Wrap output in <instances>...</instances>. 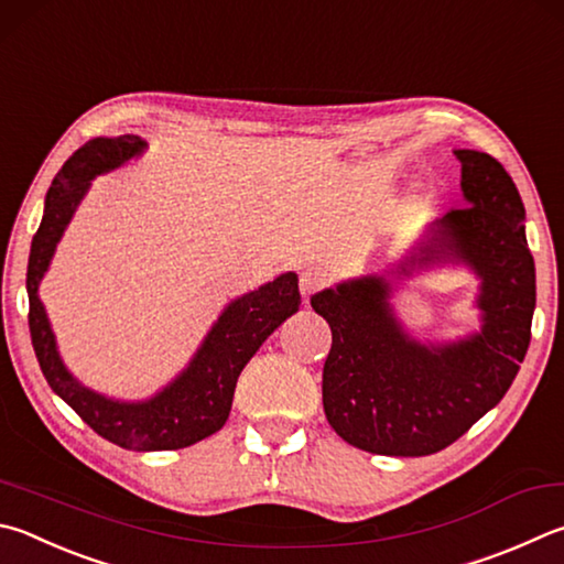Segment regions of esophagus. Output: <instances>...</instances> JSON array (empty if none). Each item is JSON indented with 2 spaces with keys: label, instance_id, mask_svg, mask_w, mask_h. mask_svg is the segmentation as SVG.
<instances>
[{
  "label": "esophagus",
  "instance_id": "1",
  "mask_svg": "<svg viewBox=\"0 0 564 564\" xmlns=\"http://www.w3.org/2000/svg\"><path fill=\"white\" fill-rule=\"evenodd\" d=\"M299 285H301L303 303H308V301H311V295L323 289V285H325V279H323V273H317V271H303V273H301V281H299Z\"/></svg>",
  "mask_w": 564,
  "mask_h": 564
}]
</instances>
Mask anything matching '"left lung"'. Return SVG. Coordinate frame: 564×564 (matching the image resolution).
Masks as SVG:
<instances>
[{"label": "left lung", "instance_id": "left-lung-1", "mask_svg": "<svg viewBox=\"0 0 564 564\" xmlns=\"http://www.w3.org/2000/svg\"><path fill=\"white\" fill-rule=\"evenodd\" d=\"M466 207L436 221L424 247L397 273L444 256L480 275L484 327L468 340L419 345L389 308V283L367 275L315 293L313 311L333 330L323 367L330 426L362 452L429 456L452 446L513 384L530 345L535 263L525 241V207L496 158L456 150Z\"/></svg>", "mask_w": 564, "mask_h": 564}]
</instances>
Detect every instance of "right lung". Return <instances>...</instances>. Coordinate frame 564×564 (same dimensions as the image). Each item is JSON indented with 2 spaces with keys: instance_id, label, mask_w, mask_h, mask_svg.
<instances>
[{
  "instance_id": "1",
  "label": "right lung",
  "mask_w": 564,
  "mask_h": 564,
  "mask_svg": "<svg viewBox=\"0 0 564 564\" xmlns=\"http://www.w3.org/2000/svg\"><path fill=\"white\" fill-rule=\"evenodd\" d=\"M142 150H145V142L138 135L88 140L66 160V165L51 182L44 219L34 234L32 253H29V330H32L36 360L48 387L98 436L132 452H175V448L192 446L217 434L227 424L241 370L265 337L285 317L299 311L301 293L299 275L283 273L273 283L261 285L259 291L241 295L221 313L187 370L148 402H112L80 387L56 352L54 333L48 327L44 305L39 301V283L90 180L140 155Z\"/></svg>"
}]
</instances>
